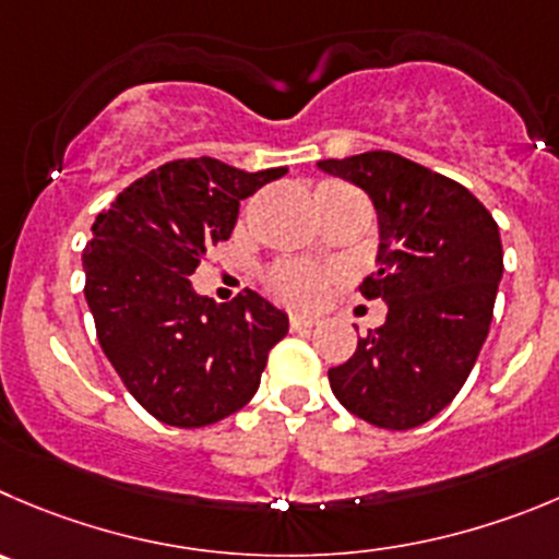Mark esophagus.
<instances>
[{"label": "esophagus", "mask_w": 559, "mask_h": 559, "mask_svg": "<svg viewBox=\"0 0 559 559\" xmlns=\"http://www.w3.org/2000/svg\"><path fill=\"white\" fill-rule=\"evenodd\" d=\"M316 323H318L316 316H299V312L290 316V329H294V332H305V329H312Z\"/></svg>", "instance_id": "1"}]
</instances>
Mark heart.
Segmentation results:
<instances>
[{"instance_id":"heart-1","label":"heart","mask_w":559,"mask_h":559,"mask_svg":"<svg viewBox=\"0 0 559 559\" xmlns=\"http://www.w3.org/2000/svg\"><path fill=\"white\" fill-rule=\"evenodd\" d=\"M321 189H343V186L326 183ZM332 283V271L310 263H280L269 271V280H265L269 294L290 307H316L329 294Z\"/></svg>"}]
</instances>
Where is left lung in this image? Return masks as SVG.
<instances>
[{"instance_id":"8db88e82","label":"left lung","mask_w":559,"mask_h":559,"mask_svg":"<svg viewBox=\"0 0 559 559\" xmlns=\"http://www.w3.org/2000/svg\"><path fill=\"white\" fill-rule=\"evenodd\" d=\"M318 169L373 200L376 271L359 290L386 305V321L329 370V384L365 423L417 428L459 395L486 343L502 280L499 227L469 189L397 153L326 158Z\"/></svg>"}]
</instances>
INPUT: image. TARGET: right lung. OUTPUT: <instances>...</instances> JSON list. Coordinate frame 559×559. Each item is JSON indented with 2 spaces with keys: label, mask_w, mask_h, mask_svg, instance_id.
<instances>
[{
  "label": "right lung",
  "mask_w": 559,
  "mask_h": 559,
  "mask_svg": "<svg viewBox=\"0 0 559 559\" xmlns=\"http://www.w3.org/2000/svg\"><path fill=\"white\" fill-rule=\"evenodd\" d=\"M285 173L178 158L134 180L93 222L82 265L98 343L162 423L203 428L236 414L288 334V316L254 290L216 305L189 283L209 247L230 238L241 200Z\"/></svg>",
  "instance_id": "right-lung-1"
}]
</instances>
